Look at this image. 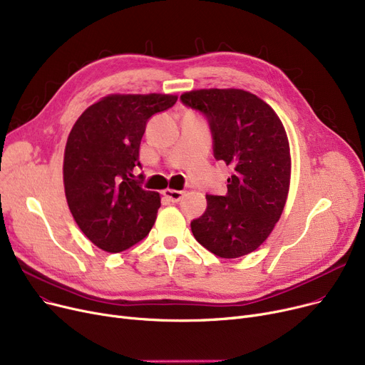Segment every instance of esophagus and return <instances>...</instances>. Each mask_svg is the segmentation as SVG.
Returning a JSON list of instances; mask_svg holds the SVG:
<instances>
[{"instance_id":"34e87169","label":"esophagus","mask_w":365,"mask_h":365,"mask_svg":"<svg viewBox=\"0 0 365 365\" xmlns=\"http://www.w3.org/2000/svg\"><path fill=\"white\" fill-rule=\"evenodd\" d=\"M164 197L168 198L171 202H179L183 197V191H174V189H165Z\"/></svg>"}]
</instances>
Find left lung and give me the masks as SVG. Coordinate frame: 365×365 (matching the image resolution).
I'll list each match as a JSON object with an SVG mask.
<instances>
[{
	"mask_svg": "<svg viewBox=\"0 0 365 365\" xmlns=\"http://www.w3.org/2000/svg\"><path fill=\"white\" fill-rule=\"evenodd\" d=\"M180 101L209 122L213 155L232 167L225 195L207 194V209L191 222L200 245L220 258L259 247L287 202L291 156L274 110L242 89L185 92Z\"/></svg>",
	"mask_w": 365,
	"mask_h": 365,
	"instance_id": "8db88e82",
	"label": "left lung"
}]
</instances>
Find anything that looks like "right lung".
<instances>
[{
	"label": "right lung",
	"mask_w": 365,
	"mask_h": 365,
	"mask_svg": "<svg viewBox=\"0 0 365 365\" xmlns=\"http://www.w3.org/2000/svg\"><path fill=\"white\" fill-rule=\"evenodd\" d=\"M176 95H108L88 107L68 135L64 186L76 224L100 249L118 253L143 240L161 207L141 186L138 150L149 119L176 104Z\"/></svg>",
	"instance_id": "obj_1"
}]
</instances>
